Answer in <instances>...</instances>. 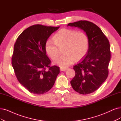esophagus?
Segmentation results:
<instances>
[{
  "mask_svg": "<svg viewBox=\"0 0 121 121\" xmlns=\"http://www.w3.org/2000/svg\"><path fill=\"white\" fill-rule=\"evenodd\" d=\"M67 69L66 68H60V71H66Z\"/></svg>",
  "mask_w": 121,
  "mask_h": 121,
  "instance_id": "34e87169",
  "label": "esophagus"
}]
</instances>
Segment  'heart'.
<instances>
[{
    "instance_id": "obj_1",
    "label": "heart",
    "mask_w": 121,
    "mask_h": 121,
    "mask_svg": "<svg viewBox=\"0 0 121 121\" xmlns=\"http://www.w3.org/2000/svg\"><path fill=\"white\" fill-rule=\"evenodd\" d=\"M53 41L48 39L45 44L48 55L54 59L59 53V48H63L64 54L57 58L54 63L61 68L72 64L75 59L79 60L85 55L89 47L87 35L82 31L62 29L54 35Z\"/></svg>"
}]
</instances>
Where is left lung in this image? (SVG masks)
I'll use <instances>...</instances> for the list:
<instances>
[{
    "instance_id": "8db88e82",
    "label": "left lung",
    "mask_w": 121,
    "mask_h": 121,
    "mask_svg": "<svg viewBox=\"0 0 121 121\" xmlns=\"http://www.w3.org/2000/svg\"><path fill=\"white\" fill-rule=\"evenodd\" d=\"M67 26L83 30L88 37L87 54L74 66L75 76L70 82L75 91L88 94L97 90L108 77L111 58L109 41L99 27L91 22L81 20Z\"/></svg>"
}]
</instances>
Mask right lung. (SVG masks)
Returning a JSON list of instances; mask_svg holds the SVG:
<instances>
[{
	"instance_id": "right-lung-1",
	"label": "right lung",
	"mask_w": 121,
	"mask_h": 121,
	"mask_svg": "<svg viewBox=\"0 0 121 121\" xmlns=\"http://www.w3.org/2000/svg\"><path fill=\"white\" fill-rule=\"evenodd\" d=\"M59 27L34 25L24 30L16 40L12 65L19 83L31 93L47 92L60 73L58 67L49 66L51 61L45 49L48 38Z\"/></svg>"
}]
</instances>
